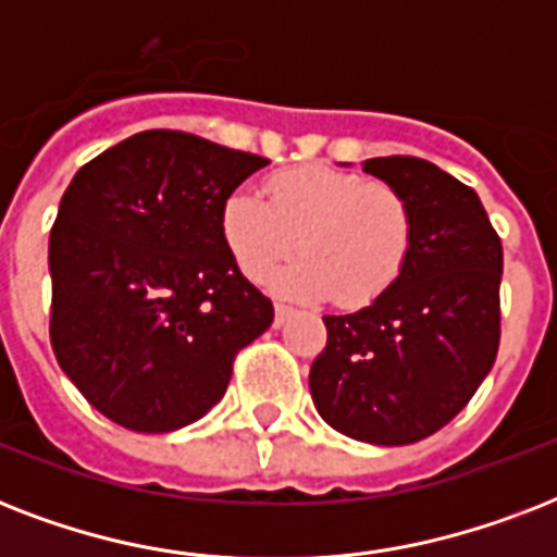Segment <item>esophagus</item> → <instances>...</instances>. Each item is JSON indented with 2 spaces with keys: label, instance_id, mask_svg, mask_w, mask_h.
I'll return each mask as SVG.
<instances>
[{
  "label": "esophagus",
  "instance_id": "34e87169",
  "mask_svg": "<svg viewBox=\"0 0 557 557\" xmlns=\"http://www.w3.org/2000/svg\"><path fill=\"white\" fill-rule=\"evenodd\" d=\"M288 318H292V306H283V304L274 306V326H283Z\"/></svg>",
  "mask_w": 557,
  "mask_h": 557
}]
</instances>
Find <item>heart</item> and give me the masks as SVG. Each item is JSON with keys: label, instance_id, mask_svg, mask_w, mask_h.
<instances>
[{"label": "heart", "instance_id": "obj_1", "mask_svg": "<svg viewBox=\"0 0 557 557\" xmlns=\"http://www.w3.org/2000/svg\"><path fill=\"white\" fill-rule=\"evenodd\" d=\"M265 193L269 201L236 187L219 213L222 239L245 277L260 283L300 245L306 257L271 277L280 295H335L341 306H364L396 283L413 243V213L396 187L306 164L274 173Z\"/></svg>", "mask_w": 557, "mask_h": 557}]
</instances>
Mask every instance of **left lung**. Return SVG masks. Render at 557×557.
<instances>
[{
    "label": "left lung",
    "instance_id": "left-lung-1",
    "mask_svg": "<svg viewBox=\"0 0 557 557\" xmlns=\"http://www.w3.org/2000/svg\"><path fill=\"white\" fill-rule=\"evenodd\" d=\"M413 213L398 280L370 306L326 314L309 372L323 422L358 442L410 445L471 401L500 347L503 245L483 201L413 156L367 159Z\"/></svg>",
    "mask_w": 557,
    "mask_h": 557
}]
</instances>
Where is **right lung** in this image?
I'll return each instance as SVG.
<instances>
[{
    "label": "right lung",
    "mask_w": 557,
    "mask_h": 557,
    "mask_svg": "<svg viewBox=\"0 0 557 557\" xmlns=\"http://www.w3.org/2000/svg\"><path fill=\"white\" fill-rule=\"evenodd\" d=\"M269 164L190 133L147 129L83 164L48 239L51 347L95 410L138 433L196 422L234 356L274 321L219 227Z\"/></svg>",
    "instance_id": "1"
}]
</instances>
